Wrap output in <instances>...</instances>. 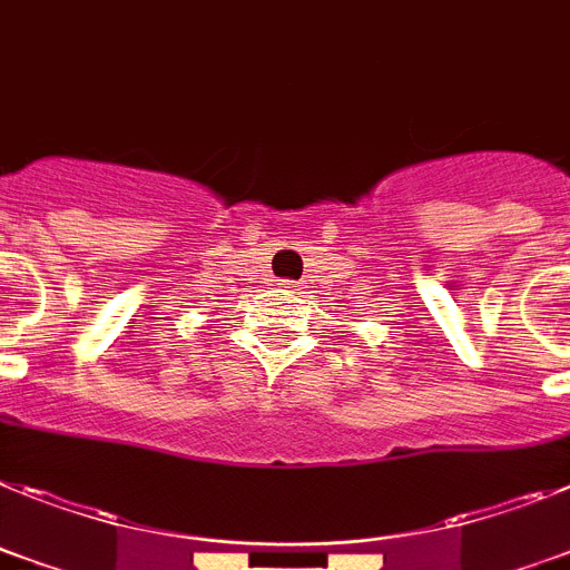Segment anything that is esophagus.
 <instances>
[{
    "label": "esophagus",
    "mask_w": 570,
    "mask_h": 570,
    "mask_svg": "<svg viewBox=\"0 0 570 570\" xmlns=\"http://www.w3.org/2000/svg\"><path fill=\"white\" fill-rule=\"evenodd\" d=\"M284 286H286V289H292V286H295V284H292V281H284Z\"/></svg>",
    "instance_id": "esophagus-1"
}]
</instances>
